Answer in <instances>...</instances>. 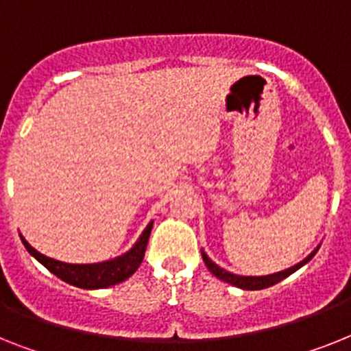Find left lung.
<instances>
[{"instance_id":"1","label":"left lung","mask_w":351,"mask_h":351,"mask_svg":"<svg viewBox=\"0 0 351 351\" xmlns=\"http://www.w3.org/2000/svg\"><path fill=\"white\" fill-rule=\"evenodd\" d=\"M319 250V246H317L314 252L308 255V257L303 258L302 262H298V264H294L293 267H289V269H284V271H278V273H273V275H266V276H243V275H234V273H230V271L223 269V267H219L216 264V262H212L210 258H208V255L202 250V257H203V262H205V266L208 267V271H210L212 275L217 276L219 280L226 282V284H232L235 285V287H239V289H246V291H258V289H266V287H271V285L278 284V282H282L284 278H287L289 275H293L294 271H298L300 267L305 266L308 261H311L314 255H316V252Z\"/></svg>"}]
</instances>
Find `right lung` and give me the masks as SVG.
<instances>
[{
  "instance_id": "obj_1",
  "label": "right lung",
  "mask_w": 351,
  "mask_h": 351,
  "mask_svg": "<svg viewBox=\"0 0 351 351\" xmlns=\"http://www.w3.org/2000/svg\"><path fill=\"white\" fill-rule=\"evenodd\" d=\"M152 228L153 221H149L148 226L144 228L141 237L137 239V243L128 252L116 258L96 262V264H67V262L55 261V258L46 257V255L37 252L34 246L28 244V241L23 235H21V241H23L25 248L28 250L32 257L37 258L46 269L51 271L53 275H57L60 280L75 285V287H80V289H105V287L116 285L119 282H125L126 278H130L137 271V267L141 266V262L144 258V252H146V246H148Z\"/></svg>"
}]
</instances>
